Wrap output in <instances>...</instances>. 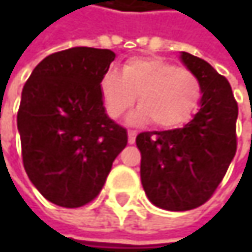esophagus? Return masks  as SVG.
Instances as JSON below:
<instances>
[{
  "instance_id": "34e87169",
  "label": "esophagus",
  "mask_w": 252,
  "mask_h": 252,
  "mask_svg": "<svg viewBox=\"0 0 252 252\" xmlns=\"http://www.w3.org/2000/svg\"><path fill=\"white\" fill-rule=\"evenodd\" d=\"M135 135H137V132H135V131H132V129H129V131H128V143H129V144H134V141H135Z\"/></svg>"
}]
</instances>
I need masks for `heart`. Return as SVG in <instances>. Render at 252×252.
<instances>
[{
    "mask_svg": "<svg viewBox=\"0 0 252 252\" xmlns=\"http://www.w3.org/2000/svg\"><path fill=\"white\" fill-rule=\"evenodd\" d=\"M99 90L111 118L121 117L137 96L140 108L129 117V123L152 120L159 128L187 123L201 99V84L194 73L155 57L128 60L121 76L109 70L102 77Z\"/></svg>",
    "mask_w": 252,
    "mask_h": 252,
    "instance_id": "b5f03b06",
    "label": "heart"
}]
</instances>
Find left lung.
I'll list each match as a JSON object with an SVG mask.
<instances>
[{"mask_svg":"<svg viewBox=\"0 0 252 252\" xmlns=\"http://www.w3.org/2000/svg\"><path fill=\"white\" fill-rule=\"evenodd\" d=\"M179 58L200 80L198 112L182 128L146 131L135 138L146 195L171 212L204 204L236 153L238 105L229 81L198 57L181 52Z\"/></svg>","mask_w":252,"mask_h":252,"instance_id":"8db88e82","label":"left lung"}]
</instances>
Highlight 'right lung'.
I'll list each match as a JSON object with an SVG mask.
<instances>
[{"instance_id":"right-lung-1","label":"right lung","mask_w":252,"mask_h":252,"mask_svg":"<svg viewBox=\"0 0 252 252\" xmlns=\"http://www.w3.org/2000/svg\"><path fill=\"white\" fill-rule=\"evenodd\" d=\"M115 54L76 46L42 60L26 81L17 114L26 174L51 203L76 209L102 189L126 146L106 114L99 83Z\"/></svg>"}]
</instances>
